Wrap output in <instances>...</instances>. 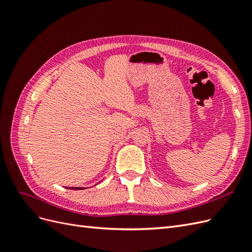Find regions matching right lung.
<instances>
[{
	"mask_svg": "<svg viewBox=\"0 0 252 252\" xmlns=\"http://www.w3.org/2000/svg\"><path fill=\"white\" fill-rule=\"evenodd\" d=\"M70 189H75V190H81V189H83V187H72V188H70Z\"/></svg>",
	"mask_w": 252,
	"mask_h": 252,
	"instance_id": "1",
	"label": "right lung"
}]
</instances>
